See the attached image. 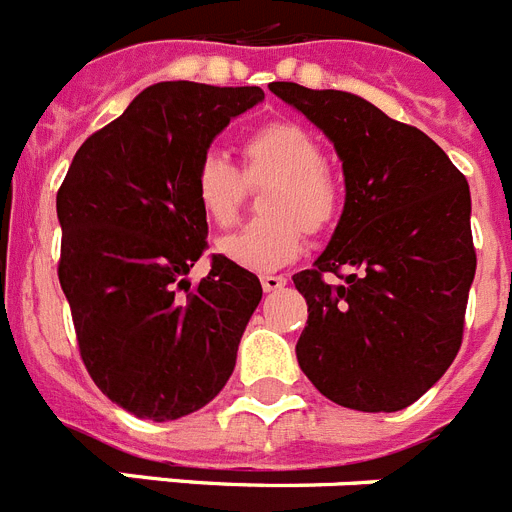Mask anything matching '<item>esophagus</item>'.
I'll list each match as a JSON object with an SVG mask.
<instances>
[{"mask_svg":"<svg viewBox=\"0 0 512 512\" xmlns=\"http://www.w3.org/2000/svg\"><path fill=\"white\" fill-rule=\"evenodd\" d=\"M262 291L265 293H273V291H281L286 286V278L283 275H262Z\"/></svg>","mask_w":512,"mask_h":512,"instance_id":"1","label":"esophagus"}]
</instances>
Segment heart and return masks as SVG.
<instances>
[{"instance_id":"obj_1","label":"heart","mask_w":512,"mask_h":512,"mask_svg":"<svg viewBox=\"0 0 512 512\" xmlns=\"http://www.w3.org/2000/svg\"><path fill=\"white\" fill-rule=\"evenodd\" d=\"M242 175L250 185L270 182L262 198L265 219L216 242L231 265L252 273H275L301 257L306 231L322 234L342 211V190L324 167L322 144L296 123L275 121L252 131L242 144ZM237 167L221 154H208L195 172V201L211 224L237 219L244 182Z\"/></svg>"}]
</instances>
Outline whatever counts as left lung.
Segmentation results:
<instances>
[{"label":"left lung","mask_w":512,"mask_h":512,"mask_svg":"<svg viewBox=\"0 0 512 512\" xmlns=\"http://www.w3.org/2000/svg\"><path fill=\"white\" fill-rule=\"evenodd\" d=\"M335 144L345 208L314 268L293 275L309 319L301 371L335 404L361 412L410 407L461 348L477 270L471 195L446 151L350 92L273 82ZM343 278L340 287L323 275Z\"/></svg>","instance_id":"1"}]
</instances>
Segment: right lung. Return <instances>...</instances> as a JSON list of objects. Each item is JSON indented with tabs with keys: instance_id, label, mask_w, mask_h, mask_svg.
I'll list each match as a JSON object with an SVG mask.
<instances>
[{
	"instance_id": "obj_1",
	"label": "right lung",
	"mask_w": 512,
	"mask_h": 512,
	"mask_svg": "<svg viewBox=\"0 0 512 512\" xmlns=\"http://www.w3.org/2000/svg\"><path fill=\"white\" fill-rule=\"evenodd\" d=\"M260 87L151 84L79 146L56 195L59 281L79 353L110 402L144 420L201 410L229 381L242 332L262 299L250 270L206 250L195 172Z\"/></svg>"
}]
</instances>
